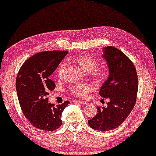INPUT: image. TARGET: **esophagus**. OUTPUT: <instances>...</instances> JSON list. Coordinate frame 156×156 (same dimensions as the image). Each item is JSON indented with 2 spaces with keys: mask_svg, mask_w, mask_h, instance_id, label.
I'll return each instance as SVG.
<instances>
[{
  "mask_svg": "<svg viewBox=\"0 0 156 156\" xmlns=\"http://www.w3.org/2000/svg\"><path fill=\"white\" fill-rule=\"evenodd\" d=\"M74 102L79 103V104L80 105H85L87 103V102H86V101H81V100H74Z\"/></svg>",
  "mask_w": 156,
  "mask_h": 156,
  "instance_id": "esophagus-1",
  "label": "esophagus"
}]
</instances>
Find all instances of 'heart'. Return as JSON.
Returning <instances> with one entry per match:
<instances>
[{
  "label": "heart",
  "instance_id": "b5f03b06",
  "mask_svg": "<svg viewBox=\"0 0 156 156\" xmlns=\"http://www.w3.org/2000/svg\"><path fill=\"white\" fill-rule=\"evenodd\" d=\"M69 61H73L85 72L90 73L96 78H101L103 76L102 71L97 69L99 63L97 60L87 56H78L74 58H69ZM67 69V63L63 61L58 65L56 70V75L58 78H62L65 75ZM93 90V86L88 83H77L70 87L69 92L73 95L79 98H83L87 95L90 92Z\"/></svg>",
  "mask_w": 156,
  "mask_h": 156
}]
</instances>
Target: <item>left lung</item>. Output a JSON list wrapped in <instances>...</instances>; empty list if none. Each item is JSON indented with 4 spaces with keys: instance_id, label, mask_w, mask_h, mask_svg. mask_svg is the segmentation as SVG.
I'll list each match as a JSON object with an SVG mask.
<instances>
[{
    "instance_id": "obj_1",
    "label": "left lung",
    "mask_w": 156,
    "mask_h": 156,
    "mask_svg": "<svg viewBox=\"0 0 156 156\" xmlns=\"http://www.w3.org/2000/svg\"><path fill=\"white\" fill-rule=\"evenodd\" d=\"M109 74L100 90V95L109 102L107 107H98V114L88 124L95 130L105 131L117 128L125 121L136 102L139 83L132 61L122 51L113 47L104 49Z\"/></svg>"
}]
</instances>
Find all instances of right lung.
Instances as JSON below:
<instances>
[{
	"mask_svg": "<svg viewBox=\"0 0 156 156\" xmlns=\"http://www.w3.org/2000/svg\"><path fill=\"white\" fill-rule=\"evenodd\" d=\"M67 54V51L39 52L25 61L19 70L15 83L19 103L35 128L52 131L62 124L61 115L70 102L55 107L48 102V95L56 87L50 76Z\"/></svg>",
	"mask_w": 156,
	"mask_h": 156,
	"instance_id": "right-lung-1",
	"label": "right lung"
}]
</instances>
